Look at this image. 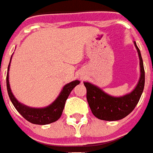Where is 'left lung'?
Returning <instances> with one entry per match:
<instances>
[{"label":"left lung","mask_w":153,"mask_h":153,"mask_svg":"<svg viewBox=\"0 0 153 153\" xmlns=\"http://www.w3.org/2000/svg\"><path fill=\"white\" fill-rule=\"evenodd\" d=\"M134 44L139 55L141 76L136 88L130 94L121 97H114L105 93L97 86L89 82H84L87 90V101L93 115L98 119L109 121L123 119L135 109L142 96L145 85V71L141 52L136 42Z\"/></svg>","instance_id":"1"}]
</instances>
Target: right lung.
Instances as JSON below:
<instances>
[{
    "mask_svg": "<svg viewBox=\"0 0 153 153\" xmlns=\"http://www.w3.org/2000/svg\"><path fill=\"white\" fill-rule=\"evenodd\" d=\"M10 63H11V60H10ZM9 68H10V63L8 65V71H9ZM80 82L79 80H74L64 85L58 98L56 99L50 105L44 107V108H31L18 102V100L14 97L10 88L8 72L7 75V92H8V95L10 97L11 103L13 104L16 111L22 116V117H24L29 122L36 125L50 124L59 120L63 113L65 102L70 92Z\"/></svg>",
    "mask_w": 153,
    "mask_h": 153,
    "instance_id": "right-lung-1",
    "label": "right lung"
}]
</instances>
